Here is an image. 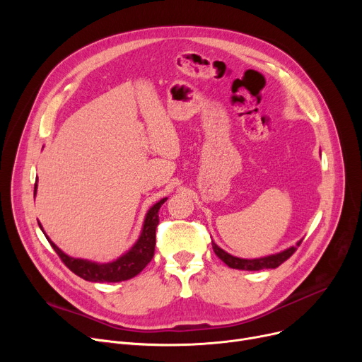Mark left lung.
Listing matches in <instances>:
<instances>
[{"instance_id": "1", "label": "left lung", "mask_w": 362, "mask_h": 362, "mask_svg": "<svg viewBox=\"0 0 362 362\" xmlns=\"http://www.w3.org/2000/svg\"><path fill=\"white\" fill-rule=\"evenodd\" d=\"M300 242H302V239L296 242V246H299ZM296 246H291V248L280 251L277 254L265 255V257H259V258H239V257H235L229 252H226L224 250H221L220 246L213 240V250H214L216 255L226 265H229L230 269L246 270V272H258V270H262V269H276V267H279L280 264H283L296 251Z\"/></svg>"}]
</instances>
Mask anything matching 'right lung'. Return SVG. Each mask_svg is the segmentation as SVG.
<instances>
[{"label":"right lung","instance_id":"add662e5","mask_svg":"<svg viewBox=\"0 0 362 362\" xmlns=\"http://www.w3.org/2000/svg\"><path fill=\"white\" fill-rule=\"evenodd\" d=\"M36 187H37V179L35 183V195H36ZM167 201V198L160 199L152 205L149 210L146 211L145 220L141 235L138 240L133 243L132 248L126 251L123 255H120L117 259H114L111 262H97V261H90V259H83V258H74L67 254H64L59 246H57L44 232L42 224H40L41 230L44 232L45 238L48 239L49 245L54 248V251L59 254L62 261L67 265V267L79 277L88 280V281H95V283H117L123 280H129L132 277L138 276L146 265L148 262L154 257L156 251V229L158 226V210L161 205Z\"/></svg>","mask_w":362,"mask_h":362}]
</instances>
